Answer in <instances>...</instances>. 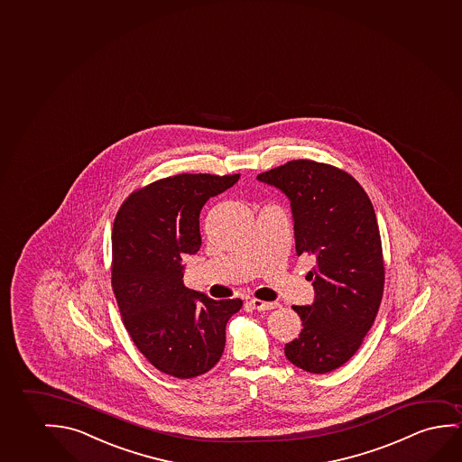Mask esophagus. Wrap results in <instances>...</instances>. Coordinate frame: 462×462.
Masks as SVG:
<instances>
[{
	"instance_id": "34e87169",
	"label": "esophagus",
	"mask_w": 462,
	"mask_h": 462,
	"mask_svg": "<svg viewBox=\"0 0 462 462\" xmlns=\"http://www.w3.org/2000/svg\"><path fill=\"white\" fill-rule=\"evenodd\" d=\"M250 306L256 309V310H273L280 306L279 302H267V300H250Z\"/></svg>"
}]
</instances>
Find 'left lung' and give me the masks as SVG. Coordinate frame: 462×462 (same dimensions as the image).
<instances>
[{
  "mask_svg": "<svg viewBox=\"0 0 462 462\" xmlns=\"http://www.w3.org/2000/svg\"><path fill=\"white\" fill-rule=\"evenodd\" d=\"M290 199L296 254H309L315 300L294 306L300 337L285 345L290 363L310 374L345 365L371 329L382 302L383 254L365 189L331 164L292 160L256 177Z\"/></svg>",
  "mask_w": 462,
  "mask_h": 462,
  "instance_id": "obj_1",
  "label": "left lung"
}]
</instances>
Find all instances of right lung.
I'll return each mask as SVG.
<instances>
[{
    "label": "right lung",
    "instance_id": "1",
    "mask_svg": "<svg viewBox=\"0 0 462 462\" xmlns=\"http://www.w3.org/2000/svg\"><path fill=\"white\" fill-rule=\"evenodd\" d=\"M235 176L179 174L137 189L112 229V288L125 328L158 371L193 378L225 350L227 319L241 300H210L183 285L182 260L201 247L199 214Z\"/></svg>",
    "mask_w": 462,
    "mask_h": 462
}]
</instances>
